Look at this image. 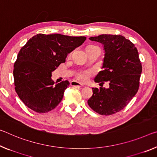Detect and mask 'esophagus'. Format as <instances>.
<instances>
[{
    "label": "esophagus",
    "instance_id": "obj_1",
    "mask_svg": "<svg viewBox=\"0 0 157 157\" xmlns=\"http://www.w3.org/2000/svg\"><path fill=\"white\" fill-rule=\"evenodd\" d=\"M71 85L72 86H75V87H82V86H83V85H82V84H79L78 82H71Z\"/></svg>",
    "mask_w": 157,
    "mask_h": 157
}]
</instances>
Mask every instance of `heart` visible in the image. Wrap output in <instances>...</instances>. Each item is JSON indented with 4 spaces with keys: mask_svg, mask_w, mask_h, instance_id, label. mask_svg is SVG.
I'll use <instances>...</instances> for the list:
<instances>
[{
    "mask_svg": "<svg viewBox=\"0 0 157 157\" xmlns=\"http://www.w3.org/2000/svg\"><path fill=\"white\" fill-rule=\"evenodd\" d=\"M93 71L91 70H88V71H81L75 75V78L78 81L80 82H86L89 80L90 77L93 75Z\"/></svg>",
    "mask_w": 157,
    "mask_h": 157,
    "instance_id": "obj_1",
    "label": "heart"
}]
</instances>
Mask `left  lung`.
Listing matches in <instances>:
<instances>
[{
	"mask_svg": "<svg viewBox=\"0 0 157 157\" xmlns=\"http://www.w3.org/2000/svg\"><path fill=\"white\" fill-rule=\"evenodd\" d=\"M104 45L103 71L94 80L109 82V89L92 88L89 107L101 115H111L125 108L138 91L142 64L132 42L120 35L103 34L89 38Z\"/></svg>",
	"mask_w": 157,
	"mask_h": 157,
	"instance_id": "left-lung-1",
	"label": "left lung"
}]
</instances>
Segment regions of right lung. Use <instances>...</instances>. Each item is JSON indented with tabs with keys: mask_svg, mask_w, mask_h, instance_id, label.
Returning a JSON list of instances; mask_svg holds the SVG:
<instances>
[{
	"mask_svg": "<svg viewBox=\"0 0 157 157\" xmlns=\"http://www.w3.org/2000/svg\"><path fill=\"white\" fill-rule=\"evenodd\" d=\"M86 38L43 33L29 40L21 47L14 64L17 95L24 105L36 113H48L61 101L68 80L56 84L52 72L65 63L68 54L80 46Z\"/></svg>",
	"mask_w": 157,
	"mask_h": 157,
	"instance_id": "add662e5",
	"label": "right lung"
}]
</instances>
